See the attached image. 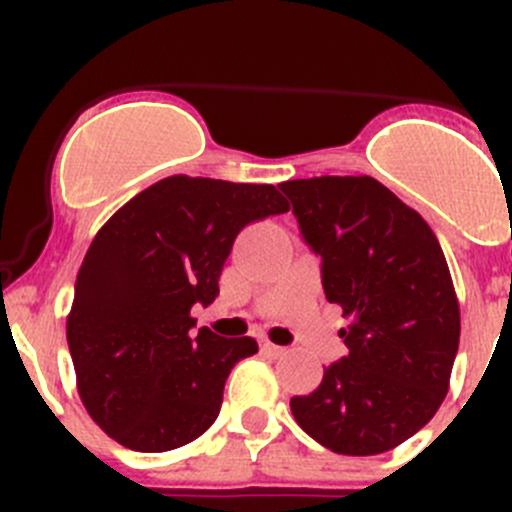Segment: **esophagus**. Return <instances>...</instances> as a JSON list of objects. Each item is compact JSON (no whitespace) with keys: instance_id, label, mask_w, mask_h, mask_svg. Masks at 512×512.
Wrapping results in <instances>:
<instances>
[{"instance_id":"obj_1","label":"esophagus","mask_w":512,"mask_h":512,"mask_svg":"<svg viewBox=\"0 0 512 512\" xmlns=\"http://www.w3.org/2000/svg\"><path fill=\"white\" fill-rule=\"evenodd\" d=\"M262 352H265L267 356H282L287 352L285 347H277V344H272V342H265L262 344Z\"/></svg>"}]
</instances>
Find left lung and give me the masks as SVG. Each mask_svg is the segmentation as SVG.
<instances>
[{
  "label": "left lung",
  "mask_w": 512,
  "mask_h": 512,
  "mask_svg": "<svg viewBox=\"0 0 512 512\" xmlns=\"http://www.w3.org/2000/svg\"><path fill=\"white\" fill-rule=\"evenodd\" d=\"M299 235L322 260L329 302L352 319L349 354L322 384L289 401L294 421L342 456H376L421 431L441 401L461 312L441 245L426 220L369 175L280 185Z\"/></svg>",
  "instance_id": "left-lung-1"
}]
</instances>
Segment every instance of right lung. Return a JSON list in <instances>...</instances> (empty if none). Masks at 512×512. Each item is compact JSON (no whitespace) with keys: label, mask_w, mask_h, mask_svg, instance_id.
<instances>
[{"label":"right lung","mask_w":512,"mask_h":512,"mask_svg":"<svg viewBox=\"0 0 512 512\" xmlns=\"http://www.w3.org/2000/svg\"><path fill=\"white\" fill-rule=\"evenodd\" d=\"M275 185L173 175L128 200L91 242L66 339L91 418L121 446L173 451L203 436L252 337L195 332L237 232L287 213Z\"/></svg>","instance_id":"obj_1"}]
</instances>
